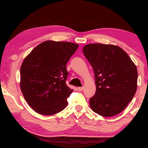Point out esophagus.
<instances>
[{
	"label": "esophagus",
	"mask_w": 148,
	"mask_h": 148,
	"mask_svg": "<svg viewBox=\"0 0 148 148\" xmlns=\"http://www.w3.org/2000/svg\"><path fill=\"white\" fill-rule=\"evenodd\" d=\"M84 89V87H77V90H78L79 91H83Z\"/></svg>",
	"instance_id": "obj_1"
}]
</instances>
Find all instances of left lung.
Segmentation results:
<instances>
[{
    "mask_svg": "<svg viewBox=\"0 0 148 148\" xmlns=\"http://www.w3.org/2000/svg\"><path fill=\"white\" fill-rule=\"evenodd\" d=\"M83 53L95 72L97 89L89 100L91 108L103 117L121 113L136 91V65L123 49L115 45L87 44Z\"/></svg>",
    "mask_w": 148,
    "mask_h": 148,
    "instance_id": "left-lung-1",
    "label": "left lung"
}]
</instances>
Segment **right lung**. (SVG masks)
Wrapping results in <instances>:
<instances>
[{
    "mask_svg": "<svg viewBox=\"0 0 148 148\" xmlns=\"http://www.w3.org/2000/svg\"><path fill=\"white\" fill-rule=\"evenodd\" d=\"M78 44L47 40L32 50L20 69V88L25 99L38 114L51 116L62 111L73 91L66 86V64Z\"/></svg>",
    "mask_w": 148,
    "mask_h": 148,
    "instance_id": "obj_1",
    "label": "right lung"
}]
</instances>
